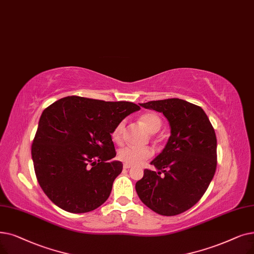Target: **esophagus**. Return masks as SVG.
<instances>
[{"instance_id":"1","label":"esophagus","mask_w":254,"mask_h":254,"mask_svg":"<svg viewBox=\"0 0 254 254\" xmlns=\"http://www.w3.org/2000/svg\"><path fill=\"white\" fill-rule=\"evenodd\" d=\"M131 167V165H128V164H124V168L125 169H129Z\"/></svg>"}]
</instances>
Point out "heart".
Returning <instances> with one entry per match:
<instances>
[{"label": "heart", "mask_w": 254, "mask_h": 254, "mask_svg": "<svg viewBox=\"0 0 254 254\" xmlns=\"http://www.w3.org/2000/svg\"><path fill=\"white\" fill-rule=\"evenodd\" d=\"M141 124L149 131V133H156L162 127V119L157 113L146 112L140 116ZM126 127V120H120L114 127L111 131V138L116 144H120L124 140V131ZM153 153L152 148L149 146L136 147V146H125L120 148L117 153V158L128 165H136L144 162L149 159Z\"/></svg>", "instance_id": "heart-1"}]
</instances>
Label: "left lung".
<instances>
[{"label": "left lung", "instance_id": "left-lung-1", "mask_svg": "<svg viewBox=\"0 0 254 254\" xmlns=\"http://www.w3.org/2000/svg\"><path fill=\"white\" fill-rule=\"evenodd\" d=\"M164 114L171 136L150 164L159 172L144 170L136 183L141 201L163 216L186 212L200 200L217 167V138L203 110L180 98L140 104ZM162 175L161 176L160 174Z\"/></svg>", "mask_w": 254, "mask_h": 254}]
</instances>
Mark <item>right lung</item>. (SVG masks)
Here are the masks:
<instances>
[{"instance_id":"obj_1","label":"right lung","mask_w":254,"mask_h":254,"mask_svg":"<svg viewBox=\"0 0 254 254\" xmlns=\"http://www.w3.org/2000/svg\"><path fill=\"white\" fill-rule=\"evenodd\" d=\"M140 107L66 96L42 112L32 143L37 181L50 199L66 212L80 214L101 206L123 171L111 131Z\"/></svg>"}]
</instances>
